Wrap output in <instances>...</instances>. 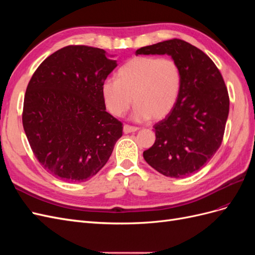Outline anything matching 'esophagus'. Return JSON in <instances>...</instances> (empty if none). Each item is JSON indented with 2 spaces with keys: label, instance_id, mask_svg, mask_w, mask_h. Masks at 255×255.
Here are the masks:
<instances>
[{
  "label": "esophagus",
  "instance_id": "esophagus-1",
  "mask_svg": "<svg viewBox=\"0 0 255 255\" xmlns=\"http://www.w3.org/2000/svg\"><path fill=\"white\" fill-rule=\"evenodd\" d=\"M139 128H135V127H130V126H128L126 125L125 127H123V133L125 134H128V133H133V132H136V130H138Z\"/></svg>",
  "mask_w": 255,
  "mask_h": 255
}]
</instances>
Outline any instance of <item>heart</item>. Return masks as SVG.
<instances>
[{
	"label": "heart",
	"instance_id": "obj_1",
	"mask_svg": "<svg viewBox=\"0 0 255 255\" xmlns=\"http://www.w3.org/2000/svg\"><path fill=\"white\" fill-rule=\"evenodd\" d=\"M117 75L118 79H106L101 86L107 110L116 117L125 115L134 100V121L161 119L180 96L181 70L171 58L137 56L127 61Z\"/></svg>",
	"mask_w": 255,
	"mask_h": 255
}]
</instances>
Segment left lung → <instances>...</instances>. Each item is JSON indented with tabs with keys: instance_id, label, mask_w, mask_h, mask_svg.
Wrapping results in <instances>:
<instances>
[{
	"instance_id": "1",
	"label": "left lung",
	"mask_w": 255,
	"mask_h": 255,
	"mask_svg": "<svg viewBox=\"0 0 255 255\" xmlns=\"http://www.w3.org/2000/svg\"><path fill=\"white\" fill-rule=\"evenodd\" d=\"M136 55H167L179 65L180 96L167 117L154 126L156 139L143 152L152 168L169 177L188 176L219 149L230 100L218 68L201 50L171 39L138 49Z\"/></svg>"
}]
</instances>
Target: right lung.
Masks as SVG:
<instances>
[{"mask_svg": "<svg viewBox=\"0 0 255 255\" xmlns=\"http://www.w3.org/2000/svg\"><path fill=\"white\" fill-rule=\"evenodd\" d=\"M103 49L68 45L30 79L22 123L35 156L52 175L85 182L107 163L122 123L106 112L101 86L117 67Z\"/></svg>", "mask_w": 255, "mask_h": 255, "instance_id": "add662e5", "label": "right lung"}]
</instances>
